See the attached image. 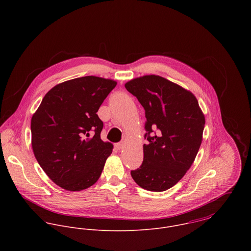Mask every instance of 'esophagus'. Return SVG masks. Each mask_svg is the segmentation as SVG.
<instances>
[{"mask_svg": "<svg viewBox=\"0 0 251 251\" xmlns=\"http://www.w3.org/2000/svg\"><path fill=\"white\" fill-rule=\"evenodd\" d=\"M115 147L117 150H121L123 148V143H116L115 144Z\"/></svg>", "mask_w": 251, "mask_h": 251, "instance_id": "1", "label": "esophagus"}]
</instances>
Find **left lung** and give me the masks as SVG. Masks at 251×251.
I'll use <instances>...</instances> for the list:
<instances>
[{"instance_id": "8db88e82", "label": "left lung", "mask_w": 251, "mask_h": 251, "mask_svg": "<svg viewBox=\"0 0 251 251\" xmlns=\"http://www.w3.org/2000/svg\"><path fill=\"white\" fill-rule=\"evenodd\" d=\"M125 87L145 109L149 141L143 145V163L131 177L146 190L165 191L192 165L202 143L205 116L191 92L159 75L134 78Z\"/></svg>"}]
</instances>
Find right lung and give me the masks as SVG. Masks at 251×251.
Instances as JSON below:
<instances>
[{"label": "right lung", "instance_id": "add662e5", "mask_svg": "<svg viewBox=\"0 0 251 251\" xmlns=\"http://www.w3.org/2000/svg\"><path fill=\"white\" fill-rule=\"evenodd\" d=\"M116 85L98 76L60 83L44 96L33 115L34 154L60 187L80 191L100 179L113 145L100 139L103 123L97 112Z\"/></svg>", "mask_w": 251, "mask_h": 251}]
</instances>
